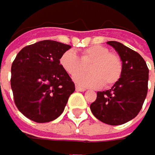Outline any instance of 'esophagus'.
Masks as SVG:
<instances>
[{
	"mask_svg": "<svg viewBox=\"0 0 155 155\" xmlns=\"http://www.w3.org/2000/svg\"><path fill=\"white\" fill-rule=\"evenodd\" d=\"M75 89H76V91H81V92L85 91V89H84V88H83V87H81V86H78V85H76V86H75Z\"/></svg>",
	"mask_w": 155,
	"mask_h": 155,
	"instance_id": "esophagus-1",
	"label": "esophagus"
}]
</instances>
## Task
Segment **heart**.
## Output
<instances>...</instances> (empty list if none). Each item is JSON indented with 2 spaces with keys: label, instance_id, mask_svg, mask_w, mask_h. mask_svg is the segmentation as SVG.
Masks as SVG:
<instances>
[{
  "label": "heart",
  "instance_id": "obj_1",
  "mask_svg": "<svg viewBox=\"0 0 155 155\" xmlns=\"http://www.w3.org/2000/svg\"><path fill=\"white\" fill-rule=\"evenodd\" d=\"M59 63L71 76L85 71L89 66L90 74L81 73L74 77L75 83L84 87H99L102 84L105 87L112 86L120 80L123 73L121 58L101 45L83 50L80 58L71 50L66 51L60 57Z\"/></svg>",
  "mask_w": 155,
  "mask_h": 155
}]
</instances>
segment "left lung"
<instances>
[{"mask_svg":"<svg viewBox=\"0 0 155 155\" xmlns=\"http://www.w3.org/2000/svg\"><path fill=\"white\" fill-rule=\"evenodd\" d=\"M107 44L119 54L123 73L110 89L97 93L90 110L99 121L119 126L134 119L141 110L148 92L149 69L139 53L118 41H110Z\"/></svg>","mask_w":155,"mask_h":155,"instance_id":"1","label":"left lung"}]
</instances>
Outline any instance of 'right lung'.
Wrapping results in <instances>:
<instances>
[{"instance_id": "right-lung-1", "label": "right lung", "mask_w": 155, "mask_h": 155, "mask_svg": "<svg viewBox=\"0 0 155 155\" xmlns=\"http://www.w3.org/2000/svg\"><path fill=\"white\" fill-rule=\"evenodd\" d=\"M71 47L56 41H41L22 48L13 61L15 104L29 120L47 123L63 112L75 85L59 59Z\"/></svg>"}]
</instances>
